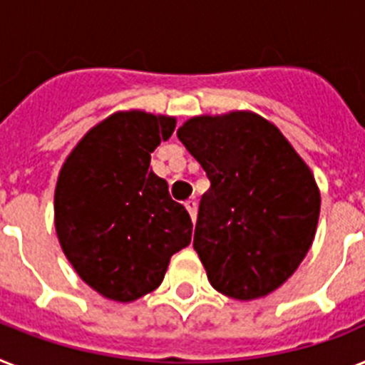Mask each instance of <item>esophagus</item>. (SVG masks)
<instances>
[{
  "mask_svg": "<svg viewBox=\"0 0 365 365\" xmlns=\"http://www.w3.org/2000/svg\"><path fill=\"white\" fill-rule=\"evenodd\" d=\"M186 210L190 212V216H192V222H195V218H197V201L195 200H188L185 203Z\"/></svg>",
  "mask_w": 365,
  "mask_h": 365,
  "instance_id": "obj_1",
  "label": "esophagus"
}]
</instances>
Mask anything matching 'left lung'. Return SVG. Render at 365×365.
Here are the masks:
<instances>
[{
  "mask_svg": "<svg viewBox=\"0 0 365 365\" xmlns=\"http://www.w3.org/2000/svg\"><path fill=\"white\" fill-rule=\"evenodd\" d=\"M177 135L210 180L194 233L210 285L237 300L267 297L313 242L321 210L313 173L278 126L252 111L192 117Z\"/></svg>",
  "mask_w": 365,
  "mask_h": 365,
  "instance_id": "obj_1",
  "label": "left lung"
}]
</instances>
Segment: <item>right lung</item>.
<instances>
[{"label": "right lung", "mask_w": 365, "mask_h": 365, "mask_svg": "<svg viewBox=\"0 0 365 365\" xmlns=\"http://www.w3.org/2000/svg\"><path fill=\"white\" fill-rule=\"evenodd\" d=\"M175 117L117 111L87 132L59 171L57 239L83 282L102 297L132 302L155 291L171 255L192 240L188 210L149 170Z\"/></svg>", "instance_id": "right-lung-1"}]
</instances>
